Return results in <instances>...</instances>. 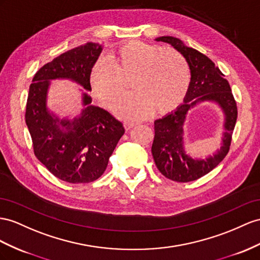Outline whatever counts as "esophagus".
<instances>
[{"label":"esophagus","mask_w":260,"mask_h":260,"mask_svg":"<svg viewBox=\"0 0 260 260\" xmlns=\"http://www.w3.org/2000/svg\"><path fill=\"white\" fill-rule=\"evenodd\" d=\"M137 125V123H134V122H125L124 123V126H125V128L126 129H131V128H133L134 127V126H136Z\"/></svg>","instance_id":"34e87169"}]
</instances>
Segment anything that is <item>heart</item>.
<instances>
[{"instance_id":"1","label":"heart","mask_w":260,"mask_h":260,"mask_svg":"<svg viewBox=\"0 0 260 260\" xmlns=\"http://www.w3.org/2000/svg\"><path fill=\"white\" fill-rule=\"evenodd\" d=\"M127 81L133 93L113 105L118 116L143 118L154 111L166 114L178 108L187 95L189 64L175 49L134 41L114 48L106 59H100L90 73L92 91L106 105L123 94Z\"/></svg>"}]
</instances>
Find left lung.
Segmentation results:
<instances>
[{
    "instance_id": "obj_1",
    "label": "left lung",
    "mask_w": 260,
    "mask_h": 260,
    "mask_svg": "<svg viewBox=\"0 0 260 260\" xmlns=\"http://www.w3.org/2000/svg\"><path fill=\"white\" fill-rule=\"evenodd\" d=\"M171 45L185 58L191 71L189 89L177 110L155 121L151 154L158 170L172 181L190 182L209 174L228 155L237 119V106L230 83L215 63L201 52L187 47L180 39L161 36L155 39ZM213 102L225 116L221 148L203 159L190 157L184 150L183 127L187 112L199 103Z\"/></svg>"
}]
</instances>
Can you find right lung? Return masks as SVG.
<instances>
[{"label": "right lung", "mask_w": 260, "mask_h": 260, "mask_svg": "<svg viewBox=\"0 0 260 260\" xmlns=\"http://www.w3.org/2000/svg\"><path fill=\"white\" fill-rule=\"evenodd\" d=\"M102 46L86 43L44 64L32 78L25 121L34 154L52 175L69 183H89L103 175L124 135L123 124L108 111L92 105L82 93L81 114L60 119L47 109L50 80L69 79L91 91L90 73Z\"/></svg>", "instance_id": "right-lung-1"}]
</instances>
